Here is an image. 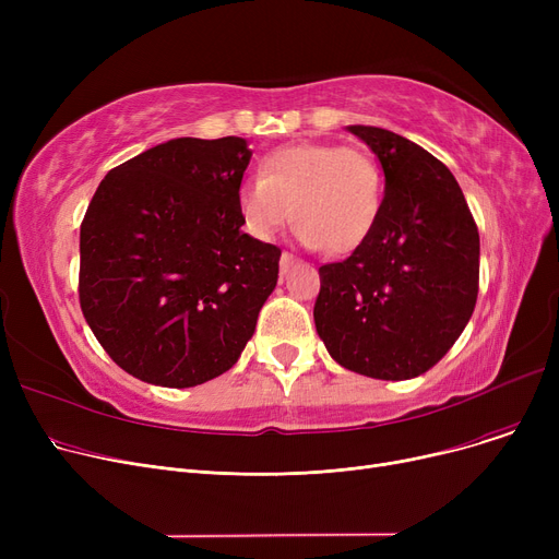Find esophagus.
<instances>
[{
  "mask_svg": "<svg viewBox=\"0 0 559 559\" xmlns=\"http://www.w3.org/2000/svg\"><path fill=\"white\" fill-rule=\"evenodd\" d=\"M295 262H297V258L285 251V253L281 255V274H287L289 267H292V264H295Z\"/></svg>",
  "mask_w": 559,
  "mask_h": 559,
  "instance_id": "obj_1",
  "label": "esophagus"
}]
</instances>
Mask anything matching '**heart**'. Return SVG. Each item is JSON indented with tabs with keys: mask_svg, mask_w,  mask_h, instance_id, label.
Returning <instances> with one entry per match:
<instances>
[{
	"mask_svg": "<svg viewBox=\"0 0 559 559\" xmlns=\"http://www.w3.org/2000/svg\"><path fill=\"white\" fill-rule=\"evenodd\" d=\"M383 205V171L358 146L297 142L270 152L260 179L238 190V211L258 240H272L292 219L299 240L340 255L358 249Z\"/></svg>",
	"mask_w": 559,
	"mask_h": 559,
	"instance_id": "obj_1",
	"label": "heart"
}]
</instances>
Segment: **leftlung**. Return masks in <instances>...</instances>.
I'll list each match as a JSON object with an SVG mask.
<instances>
[{"label":"left lung","instance_id":"8db88e82","mask_svg":"<svg viewBox=\"0 0 559 559\" xmlns=\"http://www.w3.org/2000/svg\"><path fill=\"white\" fill-rule=\"evenodd\" d=\"M376 154L385 197L369 238L319 267L314 326L331 358L407 380L447 356L478 297L480 238L451 169L399 133L346 127Z\"/></svg>","mask_w":559,"mask_h":559}]
</instances>
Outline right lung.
I'll return each instance as SVG.
<instances>
[{"label": "right lung", "instance_id": "add662e5", "mask_svg": "<svg viewBox=\"0 0 559 559\" xmlns=\"http://www.w3.org/2000/svg\"><path fill=\"white\" fill-rule=\"evenodd\" d=\"M245 138H176L110 169L81 224L79 301L127 373L194 388L238 362L281 249L242 230Z\"/></svg>", "mask_w": 559, "mask_h": 559}]
</instances>
